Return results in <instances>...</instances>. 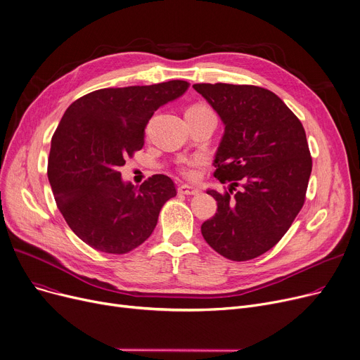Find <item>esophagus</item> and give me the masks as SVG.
<instances>
[{"mask_svg":"<svg viewBox=\"0 0 360 360\" xmlns=\"http://www.w3.org/2000/svg\"><path fill=\"white\" fill-rule=\"evenodd\" d=\"M178 193H179L181 195H197L200 191L197 190V188H194V186L181 185V186L178 188Z\"/></svg>","mask_w":360,"mask_h":360,"instance_id":"obj_1","label":"esophagus"}]
</instances>
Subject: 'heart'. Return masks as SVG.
Wrapping results in <instances>:
<instances>
[{"label":"heart","instance_id":"1","mask_svg":"<svg viewBox=\"0 0 360 360\" xmlns=\"http://www.w3.org/2000/svg\"><path fill=\"white\" fill-rule=\"evenodd\" d=\"M193 108H205V106L197 105V106H193ZM198 163H200V160H198V159H190V160L184 162V163L179 166L181 174H182L184 176H186V178H193V176L195 175V170H194V167H195V166H198Z\"/></svg>","mask_w":360,"mask_h":360}]
</instances>
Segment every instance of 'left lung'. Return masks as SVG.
Wrapping results in <instances>:
<instances>
[{
    "instance_id": "obj_1",
    "label": "left lung",
    "mask_w": 360,
    "mask_h": 360,
    "mask_svg": "<svg viewBox=\"0 0 360 360\" xmlns=\"http://www.w3.org/2000/svg\"><path fill=\"white\" fill-rule=\"evenodd\" d=\"M219 113L224 136L214 176L229 191H207L217 213L201 224L210 247L232 261L271 250L304 207L312 158L302 122L273 91L251 84L193 86Z\"/></svg>"
}]
</instances>
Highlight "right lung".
Listing matches in <instances>:
<instances>
[{"mask_svg": "<svg viewBox=\"0 0 360 360\" xmlns=\"http://www.w3.org/2000/svg\"><path fill=\"white\" fill-rule=\"evenodd\" d=\"M186 89L184 80L99 89L67 108L52 136L48 178L70 229L89 247L117 255L136 250L176 195L166 175L137 188L122 182L120 167L143 147L155 110Z\"/></svg>", "mask_w": 360, "mask_h": 360, "instance_id": "right-lung-1", "label": "right lung"}]
</instances>
